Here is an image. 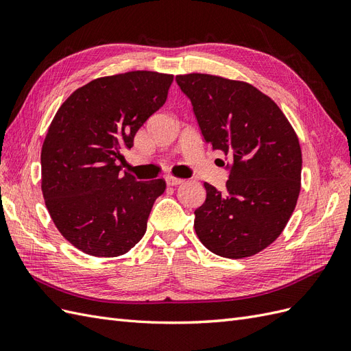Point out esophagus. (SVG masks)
I'll return each instance as SVG.
<instances>
[{
    "mask_svg": "<svg viewBox=\"0 0 351 351\" xmlns=\"http://www.w3.org/2000/svg\"><path fill=\"white\" fill-rule=\"evenodd\" d=\"M165 180H167V184L168 186H177L180 183H183L182 178H177V177H173V176H167Z\"/></svg>",
    "mask_w": 351,
    "mask_h": 351,
    "instance_id": "34e87169",
    "label": "esophagus"
}]
</instances>
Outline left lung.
Masks as SVG:
<instances>
[{"label":"left lung","mask_w":351,"mask_h":351,"mask_svg":"<svg viewBox=\"0 0 351 351\" xmlns=\"http://www.w3.org/2000/svg\"><path fill=\"white\" fill-rule=\"evenodd\" d=\"M192 101L206 143L231 161L224 192L204 183L195 210L199 240L228 259L249 258L280 237L299 199L302 149L293 125L268 95L214 74L176 76Z\"/></svg>","instance_id":"8db88e82"}]
</instances>
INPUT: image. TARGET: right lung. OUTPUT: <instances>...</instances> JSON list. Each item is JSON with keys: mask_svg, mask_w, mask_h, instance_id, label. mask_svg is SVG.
<instances>
[{"mask_svg": "<svg viewBox=\"0 0 351 351\" xmlns=\"http://www.w3.org/2000/svg\"><path fill=\"white\" fill-rule=\"evenodd\" d=\"M173 74L136 70L98 77L74 90L52 119L40 151V189L61 236L83 253L117 258L145 236L167 187L121 173L124 149L162 107Z\"/></svg>", "mask_w": 351, "mask_h": 351, "instance_id": "1", "label": "right lung"}]
</instances>
